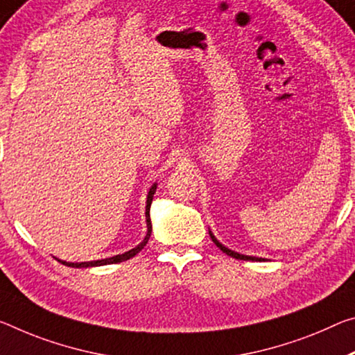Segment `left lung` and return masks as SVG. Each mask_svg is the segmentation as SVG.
Returning <instances> with one entry per match:
<instances>
[{
	"instance_id": "1",
	"label": "left lung",
	"mask_w": 355,
	"mask_h": 355,
	"mask_svg": "<svg viewBox=\"0 0 355 355\" xmlns=\"http://www.w3.org/2000/svg\"><path fill=\"white\" fill-rule=\"evenodd\" d=\"M208 232H210V237H211V240L215 241V245L218 246L219 250H221L223 252H226L227 256H230V257H234V259H240V261H259V262H263L266 261V259H262V257H256V256H246V254H240V252H237V251H232V250H229V248H226V246H224L223 243H219L218 241V239L215 237V235H213V232L211 230H208Z\"/></svg>"
}]
</instances>
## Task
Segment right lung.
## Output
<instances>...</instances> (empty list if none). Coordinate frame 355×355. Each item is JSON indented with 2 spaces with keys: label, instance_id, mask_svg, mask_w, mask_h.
<instances>
[{
  "label": "right lung",
  "instance_id": "1",
  "mask_svg": "<svg viewBox=\"0 0 355 355\" xmlns=\"http://www.w3.org/2000/svg\"><path fill=\"white\" fill-rule=\"evenodd\" d=\"M156 188H157V183L151 184V188L148 189V194H147V205H145V221H147V235H145V239L140 241V243L136 246V248L129 250L126 252H123V254H116V256H112V257H105V259H98V261H89V262H66V261H61V259H56V261L63 263V266L67 267H74V268H88V267H99V266H109V263H118V262H123V261H128V259H131L137 254L139 251H142V248L145 245L148 243V239L151 235V219H150V207H151V202H153V196L156 193Z\"/></svg>",
  "mask_w": 355,
  "mask_h": 355
}]
</instances>
